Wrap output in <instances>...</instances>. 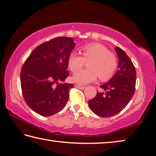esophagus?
I'll return each mask as SVG.
<instances>
[{"mask_svg":"<svg viewBox=\"0 0 156 156\" xmlns=\"http://www.w3.org/2000/svg\"><path fill=\"white\" fill-rule=\"evenodd\" d=\"M76 87L77 88H79V89H84L85 88V87L80 86V85H76Z\"/></svg>","mask_w":156,"mask_h":156,"instance_id":"1","label":"esophagus"}]
</instances>
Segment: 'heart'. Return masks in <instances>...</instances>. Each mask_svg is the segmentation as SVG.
Here are the masks:
<instances>
[{"label":"heart","instance_id":"b5f03b06","mask_svg":"<svg viewBox=\"0 0 156 156\" xmlns=\"http://www.w3.org/2000/svg\"><path fill=\"white\" fill-rule=\"evenodd\" d=\"M80 53L82 56L75 51L69 54L68 68L75 73L88 62V69L76 73L71 78L73 82L84 85L95 81L98 76L100 80L106 81L114 75L118 68L117 59L104 45L95 42L84 45L80 48Z\"/></svg>","mask_w":156,"mask_h":156}]
</instances>
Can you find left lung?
<instances>
[{
  "label": "left lung",
  "mask_w": 156,
  "mask_h": 156,
  "mask_svg": "<svg viewBox=\"0 0 156 156\" xmlns=\"http://www.w3.org/2000/svg\"><path fill=\"white\" fill-rule=\"evenodd\" d=\"M115 51L119 59V69L107 83L100 87L104 92L97 93L95 97L88 101L91 110L103 118L112 117L120 112L135 90L136 74L132 61L120 47H115Z\"/></svg>",
  "instance_id": "left-lung-1"
}]
</instances>
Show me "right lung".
Returning <instances> with one entry per match:
<instances>
[{
    "instance_id": "add662e5",
    "label": "right lung",
    "mask_w": 156,
    "mask_h": 156,
    "mask_svg": "<svg viewBox=\"0 0 156 156\" xmlns=\"http://www.w3.org/2000/svg\"><path fill=\"white\" fill-rule=\"evenodd\" d=\"M74 47L72 38H53L35 48L22 66L20 80L24 100L42 116L58 113L68 102L74 85L62 82L69 74L68 59Z\"/></svg>"
}]
</instances>
